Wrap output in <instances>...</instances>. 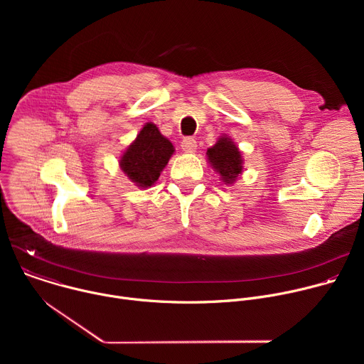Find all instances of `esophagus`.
Instances as JSON below:
<instances>
[{"label":"esophagus","instance_id":"obj_1","mask_svg":"<svg viewBox=\"0 0 364 364\" xmlns=\"http://www.w3.org/2000/svg\"><path fill=\"white\" fill-rule=\"evenodd\" d=\"M181 148L186 152H194L196 148H197V141L194 138H191V136H187V138H184L181 141Z\"/></svg>","mask_w":364,"mask_h":364}]
</instances>
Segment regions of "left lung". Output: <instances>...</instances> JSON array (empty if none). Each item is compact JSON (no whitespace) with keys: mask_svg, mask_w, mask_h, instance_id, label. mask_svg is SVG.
<instances>
[{"mask_svg":"<svg viewBox=\"0 0 364 364\" xmlns=\"http://www.w3.org/2000/svg\"><path fill=\"white\" fill-rule=\"evenodd\" d=\"M207 157L225 183L230 184L239 174H242L240 151L232 139L226 136H222L212 148L207 149Z\"/></svg>","mask_w":364,"mask_h":364,"instance_id":"8db88e82","label":"left lung"}]
</instances>
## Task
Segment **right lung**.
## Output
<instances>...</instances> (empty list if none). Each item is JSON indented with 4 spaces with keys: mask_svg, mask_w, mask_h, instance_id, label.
Returning a JSON list of instances; mask_svg holds the SVG:
<instances>
[{
    "mask_svg": "<svg viewBox=\"0 0 364 364\" xmlns=\"http://www.w3.org/2000/svg\"><path fill=\"white\" fill-rule=\"evenodd\" d=\"M173 152V144L149 122L127 148L119 164L131 181L139 187H149L159 180Z\"/></svg>",
    "mask_w": 364,
    "mask_h": 364,
    "instance_id": "1",
    "label": "right lung"
}]
</instances>
